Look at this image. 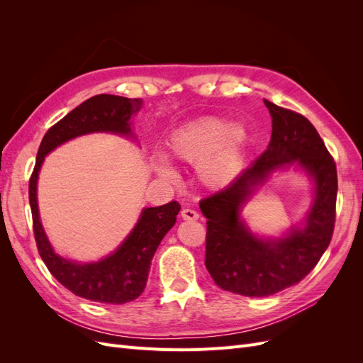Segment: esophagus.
<instances>
[{
    "mask_svg": "<svg viewBox=\"0 0 363 363\" xmlns=\"http://www.w3.org/2000/svg\"><path fill=\"white\" fill-rule=\"evenodd\" d=\"M182 218L184 219V221H196V219L200 218V215H199V212H195L194 208L186 207L182 211Z\"/></svg>",
    "mask_w": 363,
    "mask_h": 363,
    "instance_id": "1",
    "label": "esophagus"
}]
</instances>
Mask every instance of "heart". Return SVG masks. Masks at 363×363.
Segmentation results:
<instances>
[{"label": "heart", "instance_id": "heart-1", "mask_svg": "<svg viewBox=\"0 0 363 363\" xmlns=\"http://www.w3.org/2000/svg\"><path fill=\"white\" fill-rule=\"evenodd\" d=\"M247 133L232 121L206 118L184 127L169 140L174 157L188 163H200L199 174L207 186H225L232 183L244 168ZM159 172L171 177L172 171L160 162Z\"/></svg>", "mask_w": 363, "mask_h": 363}]
</instances>
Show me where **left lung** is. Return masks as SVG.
Returning a JSON list of instances; mask_svg holds the SVG:
<instances>
[{"label": "left lung", "instance_id": "8db88e82", "mask_svg": "<svg viewBox=\"0 0 363 363\" xmlns=\"http://www.w3.org/2000/svg\"><path fill=\"white\" fill-rule=\"evenodd\" d=\"M263 101L272 118L267 151L227 188L200 201L207 218L204 265L219 288L244 296H268L301 281L330 244L336 218V163L321 136L303 115ZM292 164L315 183L305 225L276 240L252 235L240 211L272 170Z\"/></svg>", "mask_w": 363, "mask_h": 363}]
</instances>
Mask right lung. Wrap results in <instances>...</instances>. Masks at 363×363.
Listing matches in <instances>:
<instances>
[{"label":"right lung","mask_w":363,"mask_h":363,"mask_svg":"<svg viewBox=\"0 0 363 363\" xmlns=\"http://www.w3.org/2000/svg\"><path fill=\"white\" fill-rule=\"evenodd\" d=\"M142 107L140 98L100 94L75 107L43 136L35 169L28 183V200L33 216V232L39 255L48 271L60 284L77 296L95 303L124 304L144 292L151 259L180 212V204L171 201L159 207H147L131 233L111 256L100 262L79 263L54 252L43 232L38 208V177L43 159L54 148L77 136L106 131L131 136L128 121Z\"/></svg>","instance_id":"add662e5"}]
</instances>
